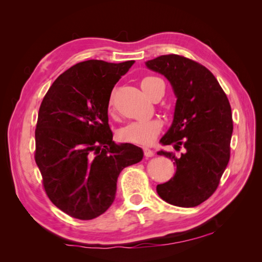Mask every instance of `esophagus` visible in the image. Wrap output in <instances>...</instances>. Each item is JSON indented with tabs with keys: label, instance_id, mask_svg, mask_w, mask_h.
Segmentation results:
<instances>
[{
	"label": "esophagus",
	"instance_id": "1",
	"mask_svg": "<svg viewBox=\"0 0 262 262\" xmlns=\"http://www.w3.org/2000/svg\"><path fill=\"white\" fill-rule=\"evenodd\" d=\"M143 155H144V157H152L154 155H155V152L152 151L151 149H149V148H143Z\"/></svg>",
	"mask_w": 262,
	"mask_h": 262
}]
</instances>
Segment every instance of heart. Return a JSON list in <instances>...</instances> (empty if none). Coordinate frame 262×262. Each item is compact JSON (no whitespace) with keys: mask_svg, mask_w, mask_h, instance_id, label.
Wrapping results in <instances>:
<instances>
[{"mask_svg":"<svg viewBox=\"0 0 262 262\" xmlns=\"http://www.w3.org/2000/svg\"><path fill=\"white\" fill-rule=\"evenodd\" d=\"M162 82L161 79L154 76H145L140 81V85L145 94L149 97L151 95L154 88L157 85V83ZM111 107V103H110ZM162 121L158 119H151V120L145 121H135L128 123L127 126L121 128L119 130V139L122 142L128 143L142 144L147 145L156 139L162 129Z\"/></svg>","mask_w":262,"mask_h":262,"instance_id":"b5f03b06","label":"heart"}]
</instances>
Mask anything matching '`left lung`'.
<instances>
[{"label":"left lung","instance_id":"1","mask_svg":"<svg viewBox=\"0 0 262 262\" xmlns=\"http://www.w3.org/2000/svg\"><path fill=\"white\" fill-rule=\"evenodd\" d=\"M147 67L170 81L177 96L172 126L159 143L174 144L185 152L159 150L174 161L173 178L156 190L164 201L177 207H196L209 199L220 185L230 159L233 129L231 106L223 89L209 69L178 54L161 55Z\"/></svg>","mask_w":262,"mask_h":262}]
</instances>
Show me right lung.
<instances>
[{"instance_id":"1","label":"right lung","mask_w":262,"mask_h":262,"mask_svg":"<svg viewBox=\"0 0 262 262\" xmlns=\"http://www.w3.org/2000/svg\"><path fill=\"white\" fill-rule=\"evenodd\" d=\"M133 63L79 62L55 79L41 101L34 159L48 199L74 219L104 214L120 172L143 157L134 144H115L108 126L111 92Z\"/></svg>"}]
</instances>
